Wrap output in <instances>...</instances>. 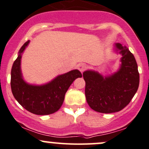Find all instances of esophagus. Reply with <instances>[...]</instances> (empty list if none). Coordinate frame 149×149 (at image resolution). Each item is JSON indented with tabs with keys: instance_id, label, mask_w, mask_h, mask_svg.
<instances>
[{
	"instance_id": "obj_1",
	"label": "esophagus",
	"mask_w": 149,
	"mask_h": 149,
	"mask_svg": "<svg viewBox=\"0 0 149 149\" xmlns=\"http://www.w3.org/2000/svg\"><path fill=\"white\" fill-rule=\"evenodd\" d=\"M77 68L78 69L82 72H84L86 70V64L84 63H80L77 65Z\"/></svg>"
}]
</instances>
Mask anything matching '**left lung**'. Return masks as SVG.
Here are the masks:
<instances>
[{"label":"left lung","instance_id":"8db88e82","mask_svg":"<svg viewBox=\"0 0 149 149\" xmlns=\"http://www.w3.org/2000/svg\"><path fill=\"white\" fill-rule=\"evenodd\" d=\"M114 51L122 57L119 68L112 74L103 76L90 70L83 72L86 101L97 112L120 111L130 103L139 87V74L133 54L120 43L115 44Z\"/></svg>","mask_w":149,"mask_h":149}]
</instances>
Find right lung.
I'll list each match as a JSON object with an SVG mask.
<instances>
[{"label":"right lung","mask_w":149,"mask_h":149,"mask_svg":"<svg viewBox=\"0 0 149 149\" xmlns=\"http://www.w3.org/2000/svg\"><path fill=\"white\" fill-rule=\"evenodd\" d=\"M30 40L19 49L18 57L11 70V89L15 98L24 109L37 115H48L61 108L68 89L77 78L82 74L78 70H73L60 74L42 85L30 84L24 81L21 70L22 54Z\"/></svg>","instance_id":"1"}]
</instances>
